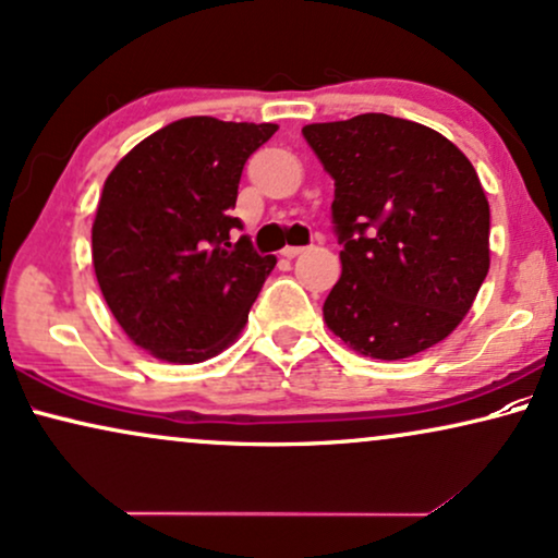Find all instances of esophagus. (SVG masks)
<instances>
[{
    "instance_id": "1",
    "label": "esophagus",
    "mask_w": 558,
    "mask_h": 558,
    "mask_svg": "<svg viewBox=\"0 0 558 558\" xmlns=\"http://www.w3.org/2000/svg\"><path fill=\"white\" fill-rule=\"evenodd\" d=\"M303 252V246H283V250H280V255H283L286 259H293V257H299Z\"/></svg>"
}]
</instances>
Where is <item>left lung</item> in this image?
Instances as JSON below:
<instances>
[{"instance_id":"obj_1","label":"left lung","mask_w":558,"mask_h":558,"mask_svg":"<svg viewBox=\"0 0 558 558\" xmlns=\"http://www.w3.org/2000/svg\"><path fill=\"white\" fill-rule=\"evenodd\" d=\"M335 180L342 275L324 322L361 355L401 361L469 314L489 272V203L476 169L427 125L365 112L303 129Z\"/></svg>"}]
</instances>
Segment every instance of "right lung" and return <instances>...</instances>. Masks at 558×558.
Here are the masks:
<instances>
[{"label": "right lung", "mask_w": 558, "mask_h": 558, "mask_svg": "<svg viewBox=\"0 0 558 558\" xmlns=\"http://www.w3.org/2000/svg\"><path fill=\"white\" fill-rule=\"evenodd\" d=\"M275 123L182 118L151 133L105 180L92 223V265L112 316L167 363H201L229 348L275 255L231 242L246 159Z\"/></svg>", "instance_id": "add662e5"}]
</instances>
